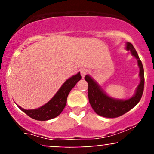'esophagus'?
I'll return each mask as SVG.
<instances>
[{
	"instance_id": "esophagus-1",
	"label": "esophagus",
	"mask_w": 154,
	"mask_h": 154,
	"mask_svg": "<svg viewBox=\"0 0 154 154\" xmlns=\"http://www.w3.org/2000/svg\"><path fill=\"white\" fill-rule=\"evenodd\" d=\"M80 72H81V76H82V78L84 79L85 77V75H87L88 70L85 69H82L80 70Z\"/></svg>"
}]
</instances>
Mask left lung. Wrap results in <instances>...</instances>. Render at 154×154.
<instances>
[{
    "label": "left lung",
    "instance_id": "8db88e82",
    "mask_svg": "<svg viewBox=\"0 0 154 154\" xmlns=\"http://www.w3.org/2000/svg\"><path fill=\"white\" fill-rule=\"evenodd\" d=\"M126 50L130 51L131 54L137 59L140 69V83L135 90V94L128 99H118L108 95L98 82L90 75H86L85 79L88 83V98L90 104L98 115L107 118L120 116L131 110L138 103L142 97L144 88V70L142 62L136 52L135 48L130 43H126Z\"/></svg>",
    "mask_w": 154,
    "mask_h": 154
}]
</instances>
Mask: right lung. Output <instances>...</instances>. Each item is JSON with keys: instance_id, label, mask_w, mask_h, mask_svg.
Wrapping results in <instances>:
<instances>
[{"instance_id": "1", "label": "right lung", "mask_w": 154, "mask_h": 154, "mask_svg": "<svg viewBox=\"0 0 154 154\" xmlns=\"http://www.w3.org/2000/svg\"><path fill=\"white\" fill-rule=\"evenodd\" d=\"M81 79L80 72L66 79L59 90L48 103L36 109H24L17 105L19 109L32 119L46 121L59 116L64 109L69 93Z\"/></svg>"}]
</instances>
